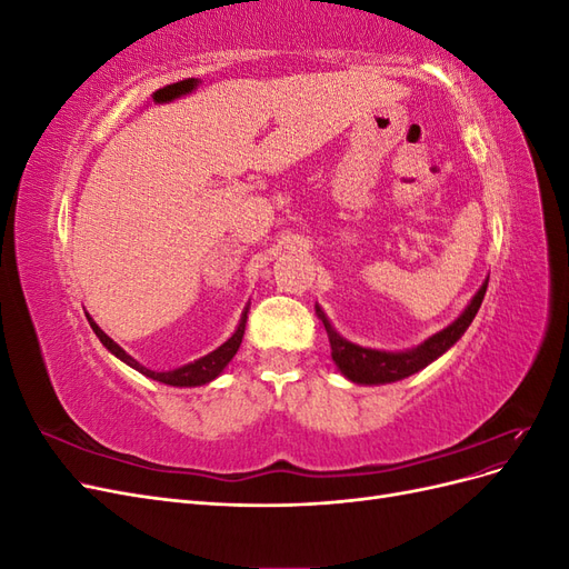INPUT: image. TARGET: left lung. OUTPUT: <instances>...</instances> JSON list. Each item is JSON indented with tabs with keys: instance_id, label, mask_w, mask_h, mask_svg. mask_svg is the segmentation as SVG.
<instances>
[{
	"instance_id": "obj_1",
	"label": "left lung",
	"mask_w": 569,
	"mask_h": 569,
	"mask_svg": "<svg viewBox=\"0 0 569 569\" xmlns=\"http://www.w3.org/2000/svg\"><path fill=\"white\" fill-rule=\"evenodd\" d=\"M487 284L489 280H485V284L477 289L472 301L465 306V311L449 327H443L441 332L432 335L422 343H418V347L406 349V351H377V349L358 347V343L343 339L335 330L320 306H316V313L325 325L327 339H330L335 366L343 377H347V380H351L353 385H389L420 372L422 368L435 363L439 356H443L453 347V343L465 335V330H468L470 322L475 320L481 301H485Z\"/></svg>"
}]
</instances>
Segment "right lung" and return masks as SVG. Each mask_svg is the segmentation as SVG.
Wrapping results in <instances>:
<instances>
[{
    "label": "right lung",
    "instance_id": "obj_1",
    "mask_svg": "<svg viewBox=\"0 0 569 569\" xmlns=\"http://www.w3.org/2000/svg\"><path fill=\"white\" fill-rule=\"evenodd\" d=\"M247 313H249V306L242 311V318H239V325H237V330L232 332V337H230L226 343H220V347H218L216 351H211V353H206V356L192 360V363L180 366V368H176V370H163V372L149 370V368H144L142 363H137V360H134L130 353H126L123 349H120L118 343H116L104 330H101V327H99L90 316H88V320H90V327L94 330V335L99 337V341L104 343V347H107L116 358L123 360L126 366L134 368L137 372H142L144 377H149V380H157V382H163V385H170V387H201V385L213 382L216 377H218L222 370H226L230 360L234 358V353H237V349H239V343H242V337H244Z\"/></svg>",
    "mask_w": 569,
    "mask_h": 569
}]
</instances>
